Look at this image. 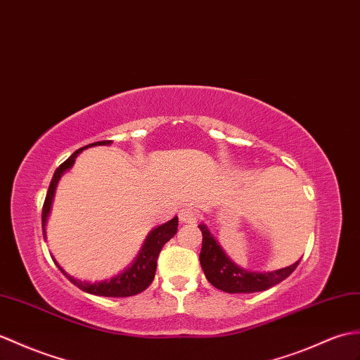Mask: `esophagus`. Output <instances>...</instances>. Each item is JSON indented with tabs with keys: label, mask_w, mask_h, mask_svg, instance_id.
Returning <instances> with one entry per match:
<instances>
[{
	"label": "esophagus",
	"mask_w": 360,
	"mask_h": 360,
	"mask_svg": "<svg viewBox=\"0 0 360 360\" xmlns=\"http://www.w3.org/2000/svg\"><path fill=\"white\" fill-rule=\"evenodd\" d=\"M198 218L199 216H198V212L195 210V208L186 207L179 212V221L182 224H195L198 221Z\"/></svg>",
	"instance_id": "34e87169"
}]
</instances>
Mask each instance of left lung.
<instances>
[{
    "label": "left lung",
    "mask_w": 360,
    "mask_h": 360,
    "mask_svg": "<svg viewBox=\"0 0 360 360\" xmlns=\"http://www.w3.org/2000/svg\"><path fill=\"white\" fill-rule=\"evenodd\" d=\"M198 227L202 231V248L199 255L200 266L207 281L225 293H256V291L269 290L287 279L300 262L297 261L285 269L273 271L244 270L225 255L219 242L213 238L205 224H199Z\"/></svg>",
    "instance_id": "left-lung-1"
}]
</instances>
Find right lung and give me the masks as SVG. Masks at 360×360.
Returning <instances> with one entry per match:
<instances>
[{"mask_svg": "<svg viewBox=\"0 0 360 360\" xmlns=\"http://www.w3.org/2000/svg\"><path fill=\"white\" fill-rule=\"evenodd\" d=\"M113 141H98L94 142V144H89L86 147H82L77 150L69 160L64 161L60 167H58L52 181H50V186L47 190V196L43 205V235L46 238V224L50 214V208H52L53 202V196H55V190L58 182H60L63 174L70 170L77 156L89 147H95V146H110ZM178 231V216H174L173 219L169 222L161 224L160 227H155L152 231L148 233L144 244H142L138 256L135 257L127 269H124L121 273L110 279L105 281H95V282H87V281H81L73 278L69 273H65L63 266L56 262V259H53V262L56 264L58 269L61 270V273L69 279L73 285H77L79 290L86 291L89 295H95V296H105V297H129V296H135L141 291H144L150 283L153 282L155 273H156V262H158V256H160L162 247L169 242Z\"/></svg>", "mask_w": 360, "mask_h": 360, "instance_id": "add662e5", "label": "right lung"}]
</instances>
